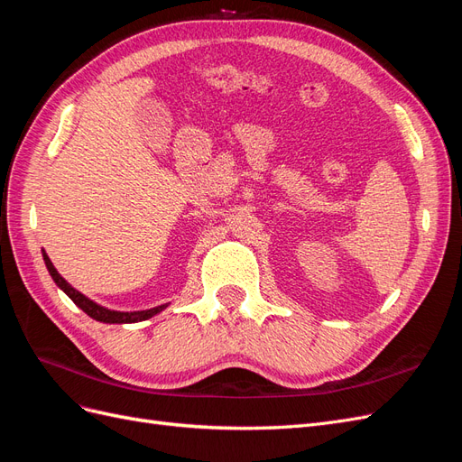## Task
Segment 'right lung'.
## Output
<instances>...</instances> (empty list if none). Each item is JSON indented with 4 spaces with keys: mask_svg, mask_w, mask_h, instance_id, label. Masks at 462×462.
<instances>
[{
    "mask_svg": "<svg viewBox=\"0 0 462 462\" xmlns=\"http://www.w3.org/2000/svg\"><path fill=\"white\" fill-rule=\"evenodd\" d=\"M42 254H44L46 268H48L50 275L53 277L55 285H58L60 289H63L65 295H67L69 299H71L82 312H87L90 318H94V319H97V321H104V324H134V321H143V319H148V318H152V316H156L158 312H162V310L165 309V306H167V304H162V306H156V309L138 310V312L107 310V309H104V306L96 304L94 300L87 299V297L82 295V292H79L75 287L69 285V283L65 282V279L58 273V270L53 268V263H51V260L48 258V254H46V253H42Z\"/></svg>",
    "mask_w": 462,
    "mask_h": 462,
    "instance_id": "right-lung-1",
    "label": "right lung"
}]
</instances>
